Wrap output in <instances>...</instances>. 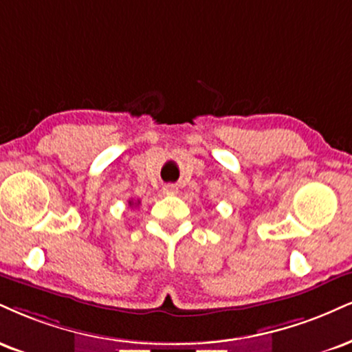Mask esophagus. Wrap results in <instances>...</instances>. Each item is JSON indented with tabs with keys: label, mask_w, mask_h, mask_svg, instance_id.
I'll return each instance as SVG.
<instances>
[{
	"label": "esophagus",
	"mask_w": 352,
	"mask_h": 352,
	"mask_svg": "<svg viewBox=\"0 0 352 352\" xmlns=\"http://www.w3.org/2000/svg\"><path fill=\"white\" fill-rule=\"evenodd\" d=\"M177 192H179V188H177L175 185H165L164 187V193L167 195H175Z\"/></svg>",
	"instance_id": "esophagus-1"
}]
</instances>
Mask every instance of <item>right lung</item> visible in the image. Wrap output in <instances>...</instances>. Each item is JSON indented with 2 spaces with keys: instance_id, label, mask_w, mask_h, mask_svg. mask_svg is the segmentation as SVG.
I'll return each instance as SVG.
<instances>
[{
  "instance_id": "right-lung-1",
  "label": "right lung",
  "mask_w": 352,
  "mask_h": 352,
  "mask_svg": "<svg viewBox=\"0 0 352 352\" xmlns=\"http://www.w3.org/2000/svg\"><path fill=\"white\" fill-rule=\"evenodd\" d=\"M129 203H131V205H133V201H129Z\"/></svg>"
}]
</instances>
